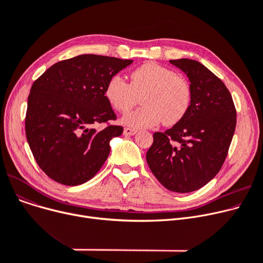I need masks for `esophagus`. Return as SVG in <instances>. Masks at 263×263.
I'll use <instances>...</instances> for the list:
<instances>
[{"label": "esophagus", "instance_id": "1", "mask_svg": "<svg viewBox=\"0 0 263 263\" xmlns=\"http://www.w3.org/2000/svg\"><path fill=\"white\" fill-rule=\"evenodd\" d=\"M136 130H134V129H131V128H124L123 129V134L124 135H134V134H136Z\"/></svg>", "mask_w": 263, "mask_h": 263}]
</instances>
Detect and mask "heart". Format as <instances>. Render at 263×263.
<instances>
[{
	"label": "heart",
	"mask_w": 263,
	"mask_h": 263,
	"mask_svg": "<svg viewBox=\"0 0 263 263\" xmlns=\"http://www.w3.org/2000/svg\"><path fill=\"white\" fill-rule=\"evenodd\" d=\"M142 95L140 108L124 115L122 123L135 129L153 128L161 121L165 126L180 121L191 104L189 82L171 69L156 63H146L130 73V83L113 76L105 86L108 103L118 112L126 113Z\"/></svg>",
	"instance_id": "1"
}]
</instances>
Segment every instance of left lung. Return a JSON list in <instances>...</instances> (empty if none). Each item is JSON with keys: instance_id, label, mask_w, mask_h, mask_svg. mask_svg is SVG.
Returning <instances> with one entry per match:
<instances>
[{"instance_id": "obj_1", "label": "left lung", "mask_w": 263, "mask_h": 263, "mask_svg": "<svg viewBox=\"0 0 263 263\" xmlns=\"http://www.w3.org/2000/svg\"><path fill=\"white\" fill-rule=\"evenodd\" d=\"M170 63L186 74L192 92L184 117L165 132H156L146 154L149 167L167 190L196 191L216 176L236 130L232 97L208 68L189 59Z\"/></svg>"}]
</instances>
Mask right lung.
<instances>
[{"label": "right lung", "mask_w": 263, "mask_h": 263, "mask_svg": "<svg viewBox=\"0 0 263 263\" xmlns=\"http://www.w3.org/2000/svg\"><path fill=\"white\" fill-rule=\"evenodd\" d=\"M132 60L83 54L51 66L32 85L25 117L26 140L47 176L76 186L99 172L110 141L123 129L97 123L116 119L105 97L108 80Z\"/></svg>", "instance_id": "obj_1"}]
</instances>
